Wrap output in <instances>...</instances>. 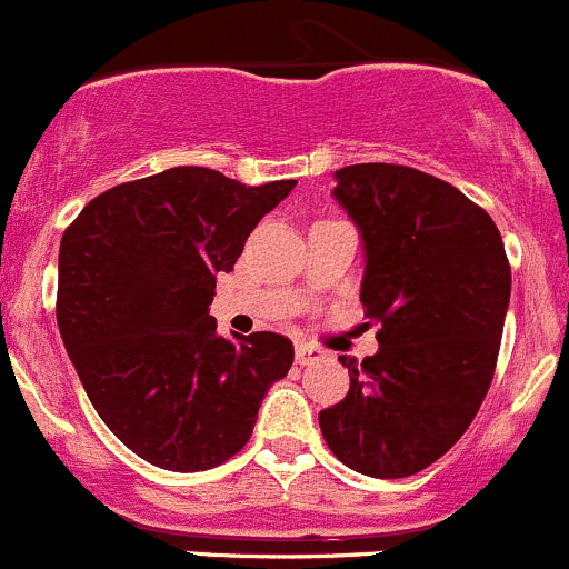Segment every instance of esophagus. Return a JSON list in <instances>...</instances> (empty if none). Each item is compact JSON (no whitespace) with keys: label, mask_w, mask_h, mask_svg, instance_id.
<instances>
[{"label":"esophagus","mask_w":569,"mask_h":569,"mask_svg":"<svg viewBox=\"0 0 569 569\" xmlns=\"http://www.w3.org/2000/svg\"><path fill=\"white\" fill-rule=\"evenodd\" d=\"M326 357L323 348L312 346V342H298L296 346V362L298 365H315Z\"/></svg>","instance_id":"34e87169"}]
</instances>
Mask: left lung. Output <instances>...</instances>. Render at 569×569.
I'll return each instance as SVG.
<instances>
[{
  "mask_svg": "<svg viewBox=\"0 0 569 569\" xmlns=\"http://www.w3.org/2000/svg\"><path fill=\"white\" fill-rule=\"evenodd\" d=\"M337 204L359 229L365 315L379 351L340 357L351 390L318 415L326 446L370 478L435 465L489 390L511 296L492 218L442 179L390 162L335 171Z\"/></svg>",
  "mask_w": 569,
  "mask_h": 569,
  "instance_id": "left-lung-1",
  "label": "left lung"
}]
</instances>
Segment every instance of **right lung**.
<instances>
[{"mask_svg":"<svg viewBox=\"0 0 569 569\" xmlns=\"http://www.w3.org/2000/svg\"><path fill=\"white\" fill-rule=\"evenodd\" d=\"M296 179L249 184L179 166L96 196L60 240L58 326L107 429L149 465L196 473L249 442L292 342L218 335V273Z\"/></svg>","mask_w":569,"mask_h":569,"instance_id":"1","label":"right lung"}]
</instances>
